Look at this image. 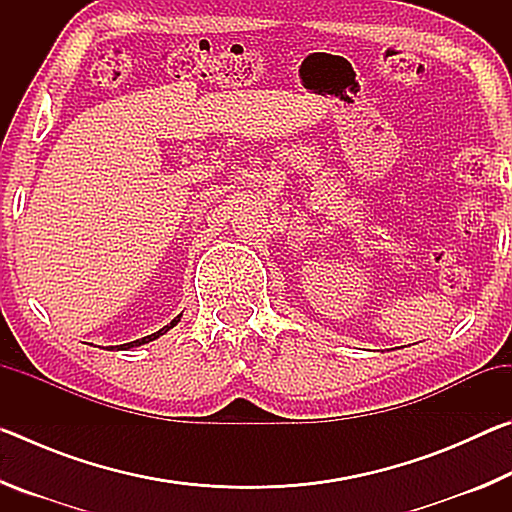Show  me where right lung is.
Wrapping results in <instances>:
<instances>
[{
    "label": "right lung",
    "mask_w": 512,
    "mask_h": 512,
    "mask_svg": "<svg viewBox=\"0 0 512 512\" xmlns=\"http://www.w3.org/2000/svg\"><path fill=\"white\" fill-rule=\"evenodd\" d=\"M178 320H180V316H176V318H173L169 325H164V327H162V329H158V332H155V334H151V336H144V339H137V341H131V343L117 345V348H121V350H128V348H135V345H142V343H149V341H153V339H158V336H162L164 332H169V329H171L173 325H176V323H178Z\"/></svg>",
    "instance_id": "add662e5"
}]
</instances>
